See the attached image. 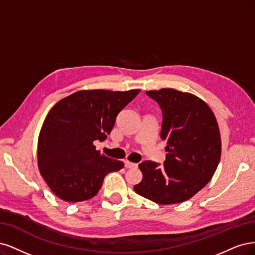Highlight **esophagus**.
Instances as JSON below:
<instances>
[{"mask_svg": "<svg viewBox=\"0 0 255 255\" xmlns=\"http://www.w3.org/2000/svg\"><path fill=\"white\" fill-rule=\"evenodd\" d=\"M124 163H125V167L126 168H135V167H137V164L132 163V162H130V161H125Z\"/></svg>", "mask_w": 255, "mask_h": 255, "instance_id": "obj_1", "label": "esophagus"}]
</instances>
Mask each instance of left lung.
<instances>
[{"mask_svg": "<svg viewBox=\"0 0 255 255\" xmlns=\"http://www.w3.org/2000/svg\"><path fill=\"white\" fill-rule=\"evenodd\" d=\"M146 94L160 105L161 137L166 139V160L144 161L136 194L158 204L186 201L207 185L218 166L221 138L214 113L198 96L164 88Z\"/></svg>", "mask_w": 255, "mask_h": 255, "instance_id": "obj_1", "label": "left lung"}]
</instances>
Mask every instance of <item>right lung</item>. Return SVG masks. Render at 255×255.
I'll list each match as a JSON object with an SVG mask.
<instances>
[{"label": "right lung", "mask_w": 255, "mask_h": 255, "mask_svg": "<svg viewBox=\"0 0 255 255\" xmlns=\"http://www.w3.org/2000/svg\"><path fill=\"white\" fill-rule=\"evenodd\" d=\"M141 90H81L53 106L38 137V168L51 191L65 202L91 199L107 174L124 167L93 142L104 141L118 114Z\"/></svg>", "instance_id": "obj_1"}]
</instances>
